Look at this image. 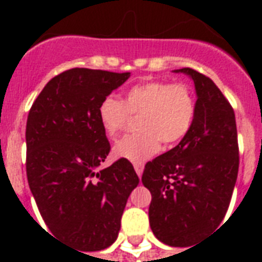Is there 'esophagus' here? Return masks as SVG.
<instances>
[{"mask_svg":"<svg viewBox=\"0 0 262 262\" xmlns=\"http://www.w3.org/2000/svg\"><path fill=\"white\" fill-rule=\"evenodd\" d=\"M135 170H136V174L139 175V178H141V175H143V171H144V164L136 163L135 164Z\"/></svg>","mask_w":262,"mask_h":262,"instance_id":"obj_1","label":"esophagus"}]
</instances>
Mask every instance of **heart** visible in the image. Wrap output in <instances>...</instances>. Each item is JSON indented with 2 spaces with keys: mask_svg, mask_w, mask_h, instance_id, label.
Instances as JSON below:
<instances>
[{
  "mask_svg": "<svg viewBox=\"0 0 262 262\" xmlns=\"http://www.w3.org/2000/svg\"><path fill=\"white\" fill-rule=\"evenodd\" d=\"M195 113L194 95L186 84L147 81L126 92L125 100L106 96L98 108L102 129L115 137L130 115L139 117V133L123 137L114 145V156L143 163L160 151V145L178 143L190 129Z\"/></svg>",
  "mask_w": 262,
  "mask_h": 262,
  "instance_id": "obj_1",
  "label": "heart"
}]
</instances>
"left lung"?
<instances>
[{"label": "left lung", "instance_id": "8db88e82", "mask_svg": "<svg viewBox=\"0 0 262 262\" xmlns=\"http://www.w3.org/2000/svg\"><path fill=\"white\" fill-rule=\"evenodd\" d=\"M172 72L194 83V118L177 147L145 164L141 181L152 194V232L168 246L187 248L224 219L239 156L235 114L222 91L194 69Z\"/></svg>", "mask_w": 262, "mask_h": 262}]
</instances>
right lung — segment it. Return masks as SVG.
<instances>
[{
    "label": "right lung",
    "mask_w": 262,
    "mask_h": 262,
    "mask_svg": "<svg viewBox=\"0 0 262 262\" xmlns=\"http://www.w3.org/2000/svg\"><path fill=\"white\" fill-rule=\"evenodd\" d=\"M129 77V72L69 69L45 85L27 119L31 193L51 232L83 252L114 244L140 182L126 159L99 168L110 152L99 104Z\"/></svg>",
    "instance_id": "obj_1"
}]
</instances>
